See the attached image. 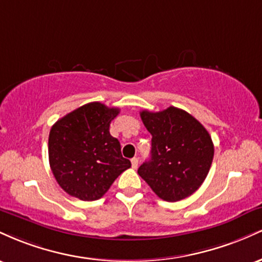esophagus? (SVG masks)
Returning <instances> with one entry per match:
<instances>
[{
	"label": "esophagus",
	"instance_id": "obj_1",
	"mask_svg": "<svg viewBox=\"0 0 262 262\" xmlns=\"http://www.w3.org/2000/svg\"><path fill=\"white\" fill-rule=\"evenodd\" d=\"M130 162H132V167H133V169H137L138 167V164H139V159L138 158H133L130 160Z\"/></svg>",
	"mask_w": 262,
	"mask_h": 262
}]
</instances>
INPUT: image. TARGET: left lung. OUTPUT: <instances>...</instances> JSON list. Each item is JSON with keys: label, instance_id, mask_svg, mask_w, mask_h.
Wrapping results in <instances>:
<instances>
[{"label": "left lung", "instance_id": "1", "mask_svg": "<svg viewBox=\"0 0 262 262\" xmlns=\"http://www.w3.org/2000/svg\"><path fill=\"white\" fill-rule=\"evenodd\" d=\"M151 134V158L138 173L161 200L176 202L191 196L208 175L214 145L194 117L176 107L161 112L141 111Z\"/></svg>", "mask_w": 262, "mask_h": 262}]
</instances>
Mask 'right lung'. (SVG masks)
<instances>
[{"mask_svg":"<svg viewBox=\"0 0 262 262\" xmlns=\"http://www.w3.org/2000/svg\"><path fill=\"white\" fill-rule=\"evenodd\" d=\"M118 113L119 108L91 102L68 113L50 129V169L68 194L81 201L100 200L132 166L122 156L118 139L110 133Z\"/></svg>","mask_w":262,"mask_h":262,"instance_id":"obj_1","label":"right lung"}]
</instances>
